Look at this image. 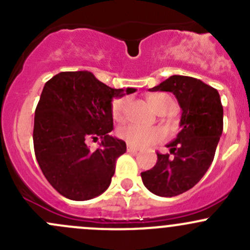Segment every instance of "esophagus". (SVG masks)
I'll return each mask as SVG.
<instances>
[{
	"label": "esophagus",
	"mask_w": 250,
	"mask_h": 250,
	"mask_svg": "<svg viewBox=\"0 0 250 250\" xmlns=\"http://www.w3.org/2000/svg\"><path fill=\"white\" fill-rule=\"evenodd\" d=\"M127 151H128V152H138V151H139V148L134 147V146H132V145H129V144H128Z\"/></svg>",
	"instance_id": "esophagus-1"
}]
</instances>
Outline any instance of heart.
I'll use <instances>...</instances> for the list:
<instances>
[{"instance_id": "1", "label": "heart", "mask_w": 250, "mask_h": 250, "mask_svg": "<svg viewBox=\"0 0 250 250\" xmlns=\"http://www.w3.org/2000/svg\"><path fill=\"white\" fill-rule=\"evenodd\" d=\"M148 103L158 113L162 111H168L173 107V99L168 94L158 93V94H152L148 97ZM129 98L122 97L113 100L112 106H111V115L112 118L117 122H122L125 117L127 107L129 105ZM117 137L125 140V143L132 146H147L151 144L158 143L163 140L166 137V133L161 128H143L135 125H122L117 129Z\"/></svg>"}]
</instances>
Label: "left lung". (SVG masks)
Masks as SVG:
<instances>
[{
    "mask_svg": "<svg viewBox=\"0 0 250 250\" xmlns=\"http://www.w3.org/2000/svg\"><path fill=\"white\" fill-rule=\"evenodd\" d=\"M150 90L173 93L183 110L169 153L157 152L155 167L141 173L148 191L173 197L192 188L210 167L223 133V105L215 88L193 77L174 75Z\"/></svg>",
    "mask_w": 250,
    "mask_h": 250,
    "instance_id": "left-lung-1",
    "label": "left lung"
}]
</instances>
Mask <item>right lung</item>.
<instances>
[{
    "label": "right lung",
    "instance_id": "add662e5",
    "mask_svg": "<svg viewBox=\"0 0 250 250\" xmlns=\"http://www.w3.org/2000/svg\"><path fill=\"white\" fill-rule=\"evenodd\" d=\"M135 90L113 89L88 71L60 72L46 82L35 111L32 138L40 168L60 195L87 201L109 188L116 160L127 150L125 141L109 135L113 129L111 103ZM98 136L100 148L90 151L86 140Z\"/></svg>",
    "mask_w": 250,
    "mask_h": 250
}]
</instances>
